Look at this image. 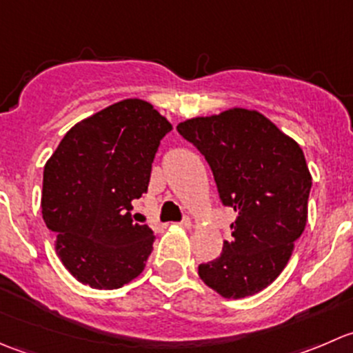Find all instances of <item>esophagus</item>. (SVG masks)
Segmentation results:
<instances>
[{"label": "esophagus", "instance_id": "34e87169", "mask_svg": "<svg viewBox=\"0 0 353 353\" xmlns=\"http://www.w3.org/2000/svg\"><path fill=\"white\" fill-rule=\"evenodd\" d=\"M181 227H184V229H191V225H193V222H191V219H184L183 222L179 223Z\"/></svg>", "mask_w": 353, "mask_h": 353}]
</instances>
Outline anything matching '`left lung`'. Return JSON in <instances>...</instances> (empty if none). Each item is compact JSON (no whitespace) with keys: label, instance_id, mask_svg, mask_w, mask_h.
<instances>
[{"label":"left lung","instance_id":"left-lung-1","mask_svg":"<svg viewBox=\"0 0 353 353\" xmlns=\"http://www.w3.org/2000/svg\"><path fill=\"white\" fill-rule=\"evenodd\" d=\"M212 167L220 199L237 213L222 254L198 266L225 299L266 288L283 272L307 222L312 177L302 148L258 110L234 108L177 124Z\"/></svg>","mask_w":353,"mask_h":353}]
</instances>
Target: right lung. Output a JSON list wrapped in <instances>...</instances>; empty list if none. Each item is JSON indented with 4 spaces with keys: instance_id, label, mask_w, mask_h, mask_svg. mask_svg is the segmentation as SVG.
<instances>
[{
    "instance_id": "obj_1",
    "label": "right lung",
    "mask_w": 353,
    "mask_h": 353,
    "mask_svg": "<svg viewBox=\"0 0 353 353\" xmlns=\"http://www.w3.org/2000/svg\"><path fill=\"white\" fill-rule=\"evenodd\" d=\"M172 124L141 99H126L74 124L44 167L42 219L65 268L92 288L123 287L145 268L150 227L131 219Z\"/></svg>"
}]
</instances>
